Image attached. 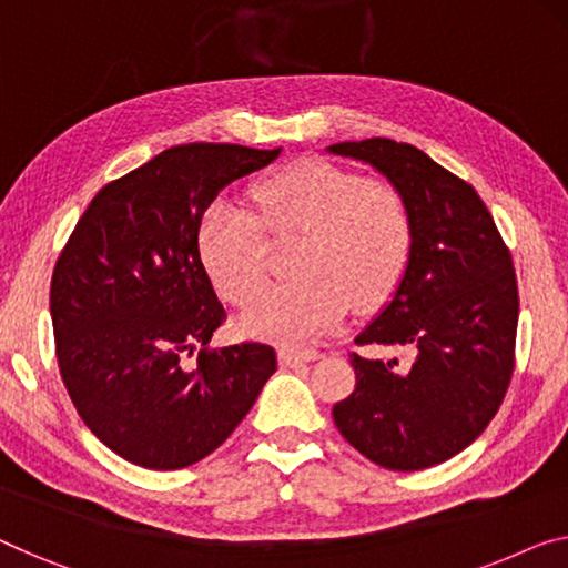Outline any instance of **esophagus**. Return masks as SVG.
<instances>
[{
    "mask_svg": "<svg viewBox=\"0 0 568 568\" xmlns=\"http://www.w3.org/2000/svg\"><path fill=\"white\" fill-rule=\"evenodd\" d=\"M321 354L318 349H311V346H295V344H285L277 349V359H281L283 367H293L301 365V362H313L318 359Z\"/></svg>",
    "mask_w": 568,
    "mask_h": 568,
    "instance_id": "obj_1",
    "label": "esophagus"
}]
</instances>
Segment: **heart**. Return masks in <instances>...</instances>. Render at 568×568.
<instances>
[{"label":"heart","mask_w":568,"mask_h":568,"mask_svg":"<svg viewBox=\"0 0 568 568\" xmlns=\"http://www.w3.org/2000/svg\"><path fill=\"white\" fill-rule=\"evenodd\" d=\"M247 203L216 199L199 224V255L216 291L244 303L265 281V226L298 234L293 273L247 303L240 328L257 338H311L332 328L359 303L383 301L410 257L413 222L393 185L308 158L283 168L252 191Z\"/></svg>","instance_id":"b5f03b06"}]
</instances>
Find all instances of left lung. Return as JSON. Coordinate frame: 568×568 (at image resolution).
Segmentation results:
<instances>
[{
	"label": "left lung",
	"mask_w": 568,
	"mask_h": 568,
	"mask_svg": "<svg viewBox=\"0 0 568 568\" xmlns=\"http://www.w3.org/2000/svg\"><path fill=\"white\" fill-rule=\"evenodd\" d=\"M326 152L375 168L410 211L408 265L359 346H403L408 365L352 354L354 393L334 405L342 436L369 462L418 471L464 452L510 385L518 332L513 257L485 201L426 152L387 138Z\"/></svg>",
	"instance_id": "obj_1"
}]
</instances>
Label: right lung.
Here are the masks:
<instances>
[{
    "instance_id": "add662e5",
    "label": "right lung",
    "mask_w": 568,
    "mask_h": 568,
    "mask_svg": "<svg viewBox=\"0 0 568 568\" xmlns=\"http://www.w3.org/2000/svg\"><path fill=\"white\" fill-rule=\"evenodd\" d=\"M283 148L191 142L106 183L50 283L58 367L101 444L145 469H183L230 438L277 369L267 344L206 346L224 321L199 255L203 211Z\"/></svg>"
}]
</instances>
